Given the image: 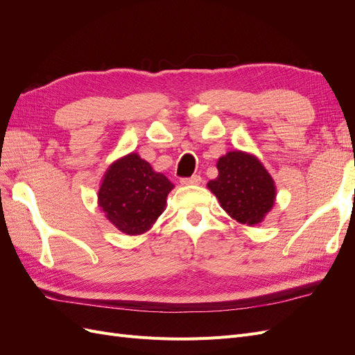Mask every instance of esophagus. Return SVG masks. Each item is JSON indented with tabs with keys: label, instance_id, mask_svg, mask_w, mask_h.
Returning <instances> with one entry per match:
<instances>
[{
	"label": "esophagus",
	"instance_id": "obj_1",
	"mask_svg": "<svg viewBox=\"0 0 355 355\" xmlns=\"http://www.w3.org/2000/svg\"><path fill=\"white\" fill-rule=\"evenodd\" d=\"M180 184L184 187H189V185H200L201 184V178L198 175H194L191 178H182Z\"/></svg>",
	"mask_w": 355,
	"mask_h": 355
}]
</instances>
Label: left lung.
<instances>
[{"mask_svg": "<svg viewBox=\"0 0 355 355\" xmlns=\"http://www.w3.org/2000/svg\"><path fill=\"white\" fill-rule=\"evenodd\" d=\"M216 167L219 175L207 187L222 209L240 223H261L275 201L274 180L263 164L252 154L231 151Z\"/></svg>", "mask_w": 355, "mask_h": 355, "instance_id": "8db88e82", "label": "left lung"}]
</instances>
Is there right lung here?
<instances>
[{"instance_id": "add662e5", "label": "right lung", "mask_w": 355, "mask_h": 355, "mask_svg": "<svg viewBox=\"0 0 355 355\" xmlns=\"http://www.w3.org/2000/svg\"><path fill=\"white\" fill-rule=\"evenodd\" d=\"M173 188L163 173H157L148 161L132 153L105 171L98 201L115 228L127 235H139L151 228L164 211Z\"/></svg>"}]
</instances>
